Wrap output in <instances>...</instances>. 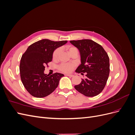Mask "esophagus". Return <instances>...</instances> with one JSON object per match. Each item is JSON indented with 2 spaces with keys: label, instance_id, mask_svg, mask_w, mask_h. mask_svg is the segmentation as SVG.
Masks as SVG:
<instances>
[{
  "label": "esophagus",
  "instance_id": "obj_1",
  "mask_svg": "<svg viewBox=\"0 0 135 135\" xmlns=\"http://www.w3.org/2000/svg\"><path fill=\"white\" fill-rule=\"evenodd\" d=\"M65 75L66 76H70V77H73V75L70 74H65Z\"/></svg>",
  "mask_w": 135,
  "mask_h": 135
}]
</instances>
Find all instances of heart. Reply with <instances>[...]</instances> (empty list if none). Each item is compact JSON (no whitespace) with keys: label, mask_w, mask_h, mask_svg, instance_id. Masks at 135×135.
Wrapping results in <instances>:
<instances>
[{"label":"heart","mask_w":135,"mask_h":135,"mask_svg":"<svg viewBox=\"0 0 135 135\" xmlns=\"http://www.w3.org/2000/svg\"><path fill=\"white\" fill-rule=\"evenodd\" d=\"M74 50H77V49L74 47H70L69 48V52H70L71 51ZM60 51H61V49L60 48H57L56 50L54 52V53H53V59H57L60 53ZM74 66H75L74 64L63 63L62 64H61L60 65H59V69L60 71L62 72L69 73V72H71L73 70V69H74Z\"/></svg>","instance_id":"heart-1"}]
</instances>
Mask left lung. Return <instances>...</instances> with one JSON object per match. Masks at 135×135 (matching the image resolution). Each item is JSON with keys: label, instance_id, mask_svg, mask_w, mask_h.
I'll return each mask as SVG.
<instances>
[{"label": "left lung", "instance_id": "1", "mask_svg": "<svg viewBox=\"0 0 135 135\" xmlns=\"http://www.w3.org/2000/svg\"><path fill=\"white\" fill-rule=\"evenodd\" d=\"M70 42L78 49L81 64L75 71L86 78L74 86L75 89L87 97H93L104 89L110 72L109 57L101 45L90 39L70 40Z\"/></svg>", "mask_w": 135, "mask_h": 135}]
</instances>
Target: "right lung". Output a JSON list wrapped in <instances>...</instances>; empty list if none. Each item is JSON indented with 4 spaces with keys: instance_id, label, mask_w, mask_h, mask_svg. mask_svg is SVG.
Here are the masks:
<instances>
[{
    "instance_id": "right-lung-1",
    "label": "right lung",
    "mask_w": 135,
    "mask_h": 135,
    "mask_svg": "<svg viewBox=\"0 0 135 135\" xmlns=\"http://www.w3.org/2000/svg\"><path fill=\"white\" fill-rule=\"evenodd\" d=\"M67 40L59 42L42 39L31 44L20 61V76L23 85L32 96L42 98L50 95L57 87L64 74L56 73L45 74V66L52 61L53 53Z\"/></svg>"
}]
</instances>
